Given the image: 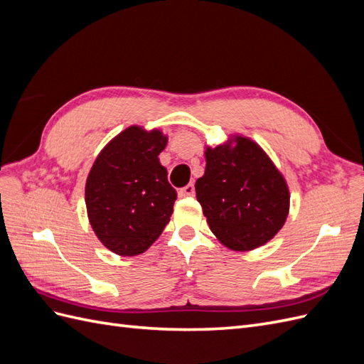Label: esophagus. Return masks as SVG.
Wrapping results in <instances>:
<instances>
[{"instance_id":"34e87169","label":"esophagus","mask_w":364,"mask_h":364,"mask_svg":"<svg viewBox=\"0 0 364 364\" xmlns=\"http://www.w3.org/2000/svg\"><path fill=\"white\" fill-rule=\"evenodd\" d=\"M194 185L193 183H188L186 186H183V188H181L179 190V196L181 197H191V196H194Z\"/></svg>"}]
</instances>
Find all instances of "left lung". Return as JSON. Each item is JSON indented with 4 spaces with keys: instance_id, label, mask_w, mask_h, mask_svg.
Returning <instances> with one entry per match:
<instances>
[{
    "instance_id": "1",
    "label": "left lung",
    "mask_w": 364,
    "mask_h": 364,
    "mask_svg": "<svg viewBox=\"0 0 364 364\" xmlns=\"http://www.w3.org/2000/svg\"><path fill=\"white\" fill-rule=\"evenodd\" d=\"M235 147H208L197 200L213 234L232 250H252L278 234L290 194L282 174L255 142L237 136Z\"/></svg>"
}]
</instances>
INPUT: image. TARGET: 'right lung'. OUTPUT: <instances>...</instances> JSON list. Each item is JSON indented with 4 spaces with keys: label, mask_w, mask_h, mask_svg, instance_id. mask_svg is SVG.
Here are the masks:
<instances>
[{
    "label": "right lung",
    "mask_w": 364,
    "mask_h": 364,
    "mask_svg": "<svg viewBox=\"0 0 364 364\" xmlns=\"http://www.w3.org/2000/svg\"><path fill=\"white\" fill-rule=\"evenodd\" d=\"M167 136L132 126L97 156L85 188L95 235L118 255L146 252L170 222L178 193L159 164Z\"/></svg>",
    "instance_id": "obj_1"
}]
</instances>
